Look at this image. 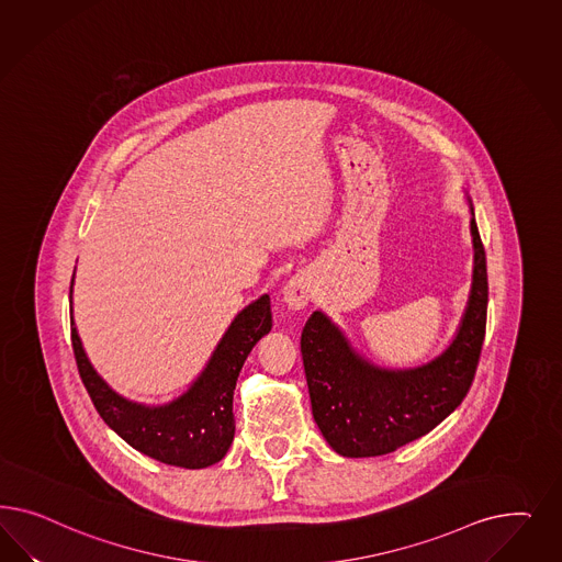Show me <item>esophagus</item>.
Instances as JSON below:
<instances>
[{
	"label": "esophagus",
	"mask_w": 562,
	"mask_h": 562,
	"mask_svg": "<svg viewBox=\"0 0 562 562\" xmlns=\"http://www.w3.org/2000/svg\"><path fill=\"white\" fill-rule=\"evenodd\" d=\"M282 294H284V303L290 308H303L308 303V299H311V282H308V278L303 276V273L292 276L289 282H286L284 290H282Z\"/></svg>",
	"instance_id": "obj_1"
}]
</instances>
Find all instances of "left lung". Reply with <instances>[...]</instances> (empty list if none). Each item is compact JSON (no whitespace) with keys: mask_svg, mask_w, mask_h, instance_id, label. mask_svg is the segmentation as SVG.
<instances>
[{"mask_svg":"<svg viewBox=\"0 0 562 562\" xmlns=\"http://www.w3.org/2000/svg\"><path fill=\"white\" fill-rule=\"evenodd\" d=\"M474 214V210H472ZM474 276L460 329L447 350L414 369H381L358 355L340 327L315 311L303 327L301 352L313 418L344 458H374L420 439L470 392L486 336V254L470 222Z\"/></svg>","mask_w":562,"mask_h":562,"instance_id":"1","label":"left lung"}]
</instances>
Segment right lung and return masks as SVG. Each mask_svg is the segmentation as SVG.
Wrapping results in <instances>:
<instances>
[{
  "label": "right lung",
  "mask_w": 562,
  "mask_h": 562,
  "mask_svg": "<svg viewBox=\"0 0 562 562\" xmlns=\"http://www.w3.org/2000/svg\"><path fill=\"white\" fill-rule=\"evenodd\" d=\"M270 329V296L263 294L256 303L245 306L238 313L212 352L204 371L191 383L188 392L165 406L136 404L113 392L86 357L74 325V315L71 348L86 392L109 428H113L123 441L130 442L139 453L153 460L177 468L200 470L221 461L235 439L233 393L238 373L254 346Z\"/></svg>",
  "instance_id": "right-lung-1"
}]
</instances>
